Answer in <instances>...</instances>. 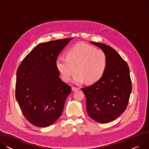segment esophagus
<instances>
[{
  "mask_svg": "<svg viewBox=\"0 0 149 149\" xmlns=\"http://www.w3.org/2000/svg\"><path fill=\"white\" fill-rule=\"evenodd\" d=\"M72 90L73 91H77L79 90V88L75 87H72Z\"/></svg>",
  "mask_w": 149,
  "mask_h": 149,
  "instance_id": "esophagus-1",
  "label": "esophagus"
}]
</instances>
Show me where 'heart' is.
Listing matches in <instances>:
<instances>
[{
    "instance_id": "b5f03b06",
    "label": "heart",
    "mask_w": 149,
    "mask_h": 149,
    "mask_svg": "<svg viewBox=\"0 0 149 149\" xmlns=\"http://www.w3.org/2000/svg\"><path fill=\"white\" fill-rule=\"evenodd\" d=\"M56 67L63 79L68 82L76 71L74 82L80 84L86 81L91 84L103 75L107 65V57L101 50L86 44H79L70 48L66 57H59Z\"/></svg>"
}]
</instances>
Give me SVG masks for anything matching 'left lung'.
<instances>
[{
	"instance_id": "left-lung-1",
	"label": "left lung",
	"mask_w": 149,
	"mask_h": 149,
	"mask_svg": "<svg viewBox=\"0 0 149 149\" xmlns=\"http://www.w3.org/2000/svg\"><path fill=\"white\" fill-rule=\"evenodd\" d=\"M107 57L106 70L99 81L82 88L86 97L88 116L100 123H110L125 110L132 86L127 62L111 47L95 42Z\"/></svg>"
}]
</instances>
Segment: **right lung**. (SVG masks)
Masks as SVG:
<instances>
[{"label": "right lung", "instance_id": "obj_1", "mask_svg": "<svg viewBox=\"0 0 149 149\" xmlns=\"http://www.w3.org/2000/svg\"><path fill=\"white\" fill-rule=\"evenodd\" d=\"M72 39L38 44L18 67L16 99L24 117L33 125L49 126L62 114L71 87L59 78L55 62Z\"/></svg>", "mask_w": 149, "mask_h": 149}]
</instances>
